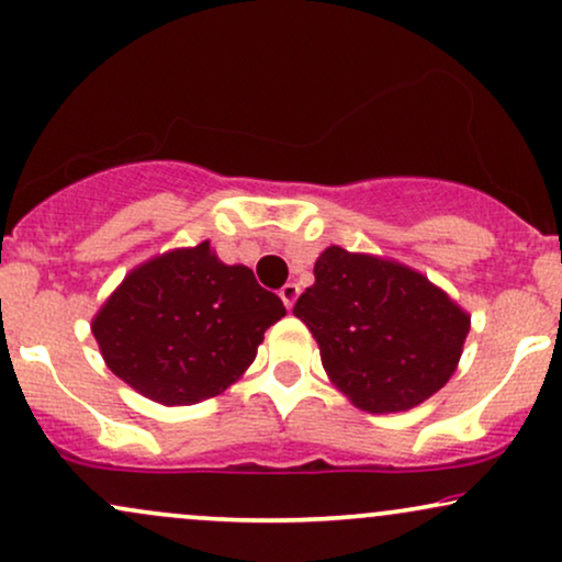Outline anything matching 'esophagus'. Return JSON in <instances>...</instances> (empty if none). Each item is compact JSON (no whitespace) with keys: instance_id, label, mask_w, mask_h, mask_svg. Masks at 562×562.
Listing matches in <instances>:
<instances>
[{"instance_id":"obj_1","label":"esophagus","mask_w":562,"mask_h":562,"mask_svg":"<svg viewBox=\"0 0 562 562\" xmlns=\"http://www.w3.org/2000/svg\"><path fill=\"white\" fill-rule=\"evenodd\" d=\"M299 295H301V288L295 285V282H288V285L280 290V299H282V303H285L288 308H293V303L299 301Z\"/></svg>"}]
</instances>
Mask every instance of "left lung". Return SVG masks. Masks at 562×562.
Segmentation results:
<instances>
[{
	"label": "left lung",
	"mask_w": 562,
	"mask_h": 562,
	"mask_svg": "<svg viewBox=\"0 0 562 562\" xmlns=\"http://www.w3.org/2000/svg\"><path fill=\"white\" fill-rule=\"evenodd\" d=\"M293 314L329 382L356 408L401 414L442 390L461 361L471 316L416 269L329 246Z\"/></svg>",
	"instance_id": "obj_1"
}]
</instances>
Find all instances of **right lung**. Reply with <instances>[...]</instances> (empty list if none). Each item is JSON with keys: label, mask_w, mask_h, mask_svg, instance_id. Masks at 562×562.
<instances>
[{"label": "right lung", "mask_w": 562, "mask_h": 562, "mask_svg": "<svg viewBox=\"0 0 562 562\" xmlns=\"http://www.w3.org/2000/svg\"><path fill=\"white\" fill-rule=\"evenodd\" d=\"M282 316V301L251 269L220 261L204 240L131 269L91 333L106 367L135 392L161 405H193L243 376Z\"/></svg>", "instance_id": "1"}]
</instances>
